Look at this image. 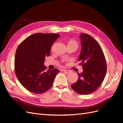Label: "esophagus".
Returning <instances> with one entry per match:
<instances>
[{
	"instance_id": "obj_1",
	"label": "esophagus",
	"mask_w": 123,
	"mask_h": 123,
	"mask_svg": "<svg viewBox=\"0 0 123 123\" xmlns=\"http://www.w3.org/2000/svg\"><path fill=\"white\" fill-rule=\"evenodd\" d=\"M62 71H64V72L67 73L71 72V71H70V70H62Z\"/></svg>"
}]
</instances>
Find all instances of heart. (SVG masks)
<instances>
[{
	"mask_svg": "<svg viewBox=\"0 0 123 123\" xmlns=\"http://www.w3.org/2000/svg\"><path fill=\"white\" fill-rule=\"evenodd\" d=\"M69 44H72V45H74V46H75L77 48L78 47L77 43L76 42L75 40H73V39H71V40H70L69 41L68 43V45H69Z\"/></svg>",
	"mask_w": 123,
	"mask_h": 123,
	"instance_id": "1",
	"label": "heart"
}]
</instances>
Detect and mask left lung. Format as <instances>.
<instances>
[{"instance_id":"1","label":"left lung","mask_w":123,"mask_h":123,"mask_svg":"<svg viewBox=\"0 0 123 123\" xmlns=\"http://www.w3.org/2000/svg\"><path fill=\"white\" fill-rule=\"evenodd\" d=\"M81 51L79 58L83 72L77 73L79 79L71 87L76 93L88 95L100 86L107 72V63L102 48L92 36L86 33L80 35Z\"/></svg>"}]
</instances>
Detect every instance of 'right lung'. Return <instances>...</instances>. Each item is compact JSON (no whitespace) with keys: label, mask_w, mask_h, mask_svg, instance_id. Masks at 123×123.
I'll return each instance as SVG.
<instances>
[{"label":"right lung","mask_w":123,"mask_h":123,"mask_svg":"<svg viewBox=\"0 0 123 123\" xmlns=\"http://www.w3.org/2000/svg\"><path fill=\"white\" fill-rule=\"evenodd\" d=\"M60 36L54 33H35L23 41L15 56V72L20 84L29 91L41 94L51 88L57 69L46 71L43 62L53 43Z\"/></svg>","instance_id":"add662e5"}]
</instances>
